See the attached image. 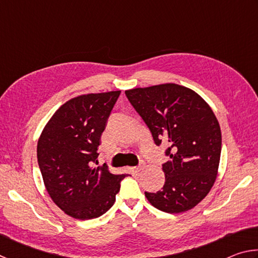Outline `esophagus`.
I'll return each mask as SVG.
<instances>
[{
    "label": "esophagus",
    "mask_w": 258,
    "mask_h": 258,
    "mask_svg": "<svg viewBox=\"0 0 258 258\" xmlns=\"http://www.w3.org/2000/svg\"><path fill=\"white\" fill-rule=\"evenodd\" d=\"M143 168H145V166L141 165V166H138V167H134V171L135 172H140V171H142Z\"/></svg>",
    "instance_id": "obj_1"
}]
</instances>
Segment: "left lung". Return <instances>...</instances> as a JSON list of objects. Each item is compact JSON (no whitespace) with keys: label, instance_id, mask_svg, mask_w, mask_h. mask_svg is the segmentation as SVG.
I'll return each instance as SVG.
<instances>
[{"label":"left lung","instance_id":"obj_1","mask_svg":"<svg viewBox=\"0 0 258 258\" xmlns=\"http://www.w3.org/2000/svg\"><path fill=\"white\" fill-rule=\"evenodd\" d=\"M142 117L157 146L168 145L163 165L165 184L145 192L160 211H189L206 197L215 183L221 158L222 134L212 108L189 87L165 83L125 91Z\"/></svg>","mask_w":258,"mask_h":258}]
</instances>
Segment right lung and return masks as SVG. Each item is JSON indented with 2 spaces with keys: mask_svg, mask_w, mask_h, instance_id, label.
Returning <instances> with one entry per match:
<instances>
[{
  "mask_svg": "<svg viewBox=\"0 0 258 258\" xmlns=\"http://www.w3.org/2000/svg\"><path fill=\"white\" fill-rule=\"evenodd\" d=\"M120 91L77 95L60 106L43 128L37 160L53 203L67 215L91 220L116 200L127 174H112L98 164L101 134Z\"/></svg>",
  "mask_w": 258,
  "mask_h": 258,
  "instance_id": "1",
  "label": "right lung"
}]
</instances>
